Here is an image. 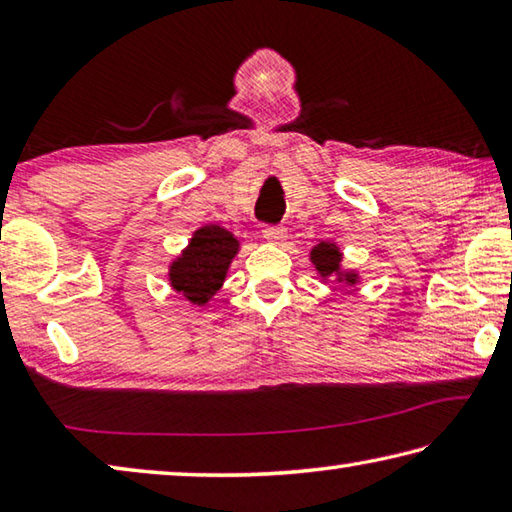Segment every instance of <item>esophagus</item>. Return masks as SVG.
<instances>
[{"label": "esophagus", "mask_w": 512, "mask_h": 512, "mask_svg": "<svg viewBox=\"0 0 512 512\" xmlns=\"http://www.w3.org/2000/svg\"><path fill=\"white\" fill-rule=\"evenodd\" d=\"M262 235L268 244L275 246H284V241H287V232H284V228H277V225H268V228L262 230Z\"/></svg>", "instance_id": "esophagus-1"}]
</instances>
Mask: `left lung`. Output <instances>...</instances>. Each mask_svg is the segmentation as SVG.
<instances>
[{"label": "left lung", "instance_id": "8db88e82", "mask_svg": "<svg viewBox=\"0 0 512 512\" xmlns=\"http://www.w3.org/2000/svg\"><path fill=\"white\" fill-rule=\"evenodd\" d=\"M309 262L314 266L320 282L341 284V287H357L361 282L359 271H350L343 268V253L334 241H318V244L309 250Z\"/></svg>", "mask_w": 512, "mask_h": 512}]
</instances>
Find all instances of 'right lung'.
<instances>
[{
  "label": "right lung",
  "instance_id": "1",
  "mask_svg": "<svg viewBox=\"0 0 512 512\" xmlns=\"http://www.w3.org/2000/svg\"><path fill=\"white\" fill-rule=\"evenodd\" d=\"M239 248V239L221 225L207 223L194 230L189 244L169 262V287L180 293L189 307H205L221 291Z\"/></svg>",
  "mask_w": 512,
  "mask_h": 512
}]
</instances>
